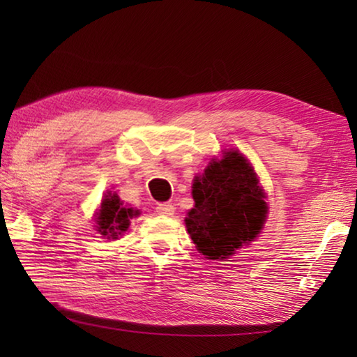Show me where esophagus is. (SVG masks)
<instances>
[{
  "mask_svg": "<svg viewBox=\"0 0 357 357\" xmlns=\"http://www.w3.org/2000/svg\"><path fill=\"white\" fill-rule=\"evenodd\" d=\"M155 211H157V214H160V215H173L174 214V206L170 203H162L155 208Z\"/></svg>",
  "mask_w": 357,
  "mask_h": 357,
  "instance_id": "esophagus-1",
  "label": "esophagus"
}]
</instances>
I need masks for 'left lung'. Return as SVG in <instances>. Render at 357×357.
<instances>
[{
	"label": "left lung",
	"mask_w": 357,
	"mask_h": 357,
	"mask_svg": "<svg viewBox=\"0 0 357 357\" xmlns=\"http://www.w3.org/2000/svg\"><path fill=\"white\" fill-rule=\"evenodd\" d=\"M195 200L185 228L197 250L209 259H225L261 231L268 214L264 192L250 162L239 151L213 159L192 185Z\"/></svg>",
	"instance_id": "left-lung-1"
}]
</instances>
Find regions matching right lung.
I'll list each match as a JSON object with an SVG mask.
<instances>
[{
	"mask_svg": "<svg viewBox=\"0 0 357 357\" xmlns=\"http://www.w3.org/2000/svg\"><path fill=\"white\" fill-rule=\"evenodd\" d=\"M140 215V211L124 206L116 193H108L102 200L100 209L96 217V228L99 234L107 239H118V236L128 231L130 219Z\"/></svg>",
	"mask_w": 357,
	"mask_h": 357,
	"instance_id": "right-lung-1",
	"label": "right lung"
}]
</instances>
